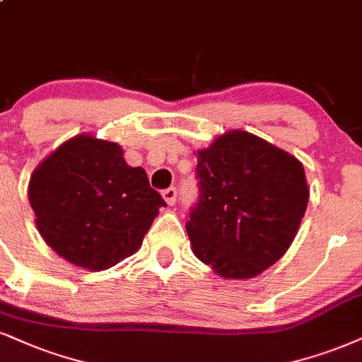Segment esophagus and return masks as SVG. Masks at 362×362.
<instances>
[{
    "instance_id": "esophagus-1",
    "label": "esophagus",
    "mask_w": 362,
    "mask_h": 362,
    "mask_svg": "<svg viewBox=\"0 0 362 362\" xmlns=\"http://www.w3.org/2000/svg\"><path fill=\"white\" fill-rule=\"evenodd\" d=\"M162 197L165 199V202L168 204V206H173L177 200V190L175 187H168V189L162 190Z\"/></svg>"
}]
</instances>
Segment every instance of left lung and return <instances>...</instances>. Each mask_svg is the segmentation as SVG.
<instances>
[{
	"instance_id": "1",
	"label": "left lung",
	"mask_w": 362,
	"mask_h": 362,
	"mask_svg": "<svg viewBox=\"0 0 362 362\" xmlns=\"http://www.w3.org/2000/svg\"><path fill=\"white\" fill-rule=\"evenodd\" d=\"M197 178L187 233L202 263L236 280L259 275L285 255L308 204L295 156L234 129L197 151Z\"/></svg>"
}]
</instances>
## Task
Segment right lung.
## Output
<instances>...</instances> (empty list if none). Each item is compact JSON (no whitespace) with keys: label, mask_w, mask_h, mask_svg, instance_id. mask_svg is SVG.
<instances>
[{"label":"right lung","mask_w":362,"mask_h":362,"mask_svg":"<svg viewBox=\"0 0 362 362\" xmlns=\"http://www.w3.org/2000/svg\"><path fill=\"white\" fill-rule=\"evenodd\" d=\"M35 224L57 255L101 272L128 258L167 206L117 143L77 134L35 168L28 185Z\"/></svg>","instance_id":"obj_1"}]
</instances>
